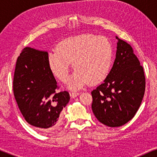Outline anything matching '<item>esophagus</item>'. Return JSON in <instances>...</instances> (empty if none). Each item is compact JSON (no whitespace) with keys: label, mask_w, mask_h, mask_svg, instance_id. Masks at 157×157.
<instances>
[{"label":"esophagus","mask_w":157,"mask_h":157,"mask_svg":"<svg viewBox=\"0 0 157 157\" xmlns=\"http://www.w3.org/2000/svg\"><path fill=\"white\" fill-rule=\"evenodd\" d=\"M79 94H80V93H79V92H71V93H70V95H71V98H75V97L78 96Z\"/></svg>","instance_id":"1"}]
</instances>
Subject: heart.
<instances>
[{"instance_id":"1","label":"heart","mask_w":157,"mask_h":157,"mask_svg":"<svg viewBox=\"0 0 157 157\" xmlns=\"http://www.w3.org/2000/svg\"><path fill=\"white\" fill-rule=\"evenodd\" d=\"M112 55V45L106 37L85 34L59 43L57 52L48 55V65L55 76L66 82L71 63L75 72L68 86L77 89L103 80L111 68Z\"/></svg>"}]
</instances>
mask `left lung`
Instances as JSON below:
<instances>
[{
  "label": "left lung",
  "mask_w": 157,
  "mask_h": 157,
  "mask_svg": "<svg viewBox=\"0 0 157 157\" xmlns=\"http://www.w3.org/2000/svg\"><path fill=\"white\" fill-rule=\"evenodd\" d=\"M113 67L101 85L91 91V109L96 118L109 127H120L134 117L143 99L145 77L134 50L118 38Z\"/></svg>",
  "instance_id": "1"
}]
</instances>
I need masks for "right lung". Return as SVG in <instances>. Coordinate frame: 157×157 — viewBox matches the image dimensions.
<instances>
[{"label":"right lung","mask_w":157,"mask_h":157,"mask_svg":"<svg viewBox=\"0 0 157 157\" xmlns=\"http://www.w3.org/2000/svg\"><path fill=\"white\" fill-rule=\"evenodd\" d=\"M57 89L48 65V52L23 48L16 62L14 96L26 121L39 131L55 129L60 112L69 102L68 91L57 93Z\"/></svg>","instance_id":"add662e5"}]
</instances>
